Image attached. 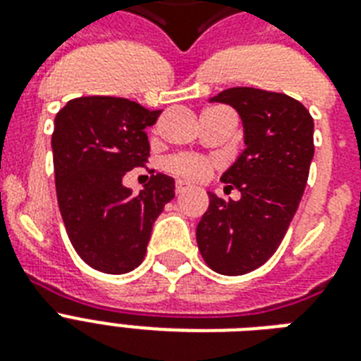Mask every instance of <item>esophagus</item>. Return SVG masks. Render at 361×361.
Instances as JSON below:
<instances>
[{
	"instance_id": "esophagus-1",
	"label": "esophagus",
	"mask_w": 361,
	"mask_h": 361,
	"mask_svg": "<svg viewBox=\"0 0 361 361\" xmlns=\"http://www.w3.org/2000/svg\"><path fill=\"white\" fill-rule=\"evenodd\" d=\"M187 187H189V183H185V181H181V180L176 181V192H178V195H181V192H185Z\"/></svg>"
}]
</instances>
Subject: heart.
<instances>
[{"mask_svg": "<svg viewBox=\"0 0 361 361\" xmlns=\"http://www.w3.org/2000/svg\"><path fill=\"white\" fill-rule=\"evenodd\" d=\"M166 170L172 174L180 176L183 180H202L204 176L209 172V163L204 157L198 155H189V153H181L174 155L166 161Z\"/></svg>", "mask_w": 361, "mask_h": 361, "instance_id": "heart-1", "label": "heart"}]
</instances>
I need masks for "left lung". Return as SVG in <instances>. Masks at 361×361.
<instances>
[{"label":"left lung","mask_w":361,"mask_h":361,"mask_svg":"<svg viewBox=\"0 0 361 361\" xmlns=\"http://www.w3.org/2000/svg\"><path fill=\"white\" fill-rule=\"evenodd\" d=\"M236 110L243 152L221 176L240 200L209 192L197 243L209 268L223 275L262 266L285 238L313 161V118L300 101L257 87H231L209 99Z\"/></svg>","instance_id":"8db88e82"}]
</instances>
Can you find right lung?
I'll list each match as a JSON object with an SVG mask.
<instances>
[{
  "mask_svg": "<svg viewBox=\"0 0 361 361\" xmlns=\"http://www.w3.org/2000/svg\"><path fill=\"white\" fill-rule=\"evenodd\" d=\"M161 110L121 97H78L54 120L56 192L65 231L80 258L104 274H127L144 260L153 223L174 198V178L155 174L138 195L125 172L149 155L146 127Z\"/></svg>",
  "mask_w": 361,
  "mask_h": 361,
  "instance_id": "1",
  "label": "right lung"
}]
</instances>
